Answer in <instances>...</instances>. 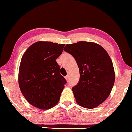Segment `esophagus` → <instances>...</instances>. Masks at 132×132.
<instances>
[{
	"instance_id": "esophagus-1",
	"label": "esophagus",
	"mask_w": 132,
	"mask_h": 132,
	"mask_svg": "<svg viewBox=\"0 0 132 132\" xmlns=\"http://www.w3.org/2000/svg\"><path fill=\"white\" fill-rule=\"evenodd\" d=\"M65 80H67V81H68V80H69V76H66L65 77Z\"/></svg>"
}]
</instances>
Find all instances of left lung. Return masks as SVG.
Returning <instances> with one entry per match:
<instances>
[{
	"instance_id": "obj_1",
	"label": "left lung",
	"mask_w": 132,
	"mask_h": 132,
	"mask_svg": "<svg viewBox=\"0 0 132 132\" xmlns=\"http://www.w3.org/2000/svg\"><path fill=\"white\" fill-rule=\"evenodd\" d=\"M75 58L80 80L72 88L76 103L85 108L97 107L108 97L113 87L115 72L108 53L100 45L81 41L64 48Z\"/></svg>"
}]
</instances>
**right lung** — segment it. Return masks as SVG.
Instances as JSON below:
<instances>
[{
    "mask_svg": "<svg viewBox=\"0 0 132 132\" xmlns=\"http://www.w3.org/2000/svg\"><path fill=\"white\" fill-rule=\"evenodd\" d=\"M65 44L39 41L29 46L21 57L18 74L20 89L32 106L47 110L56 105L66 80L56 59Z\"/></svg>",
    "mask_w": 132,
    "mask_h": 132,
    "instance_id": "add662e5",
    "label": "right lung"
}]
</instances>
